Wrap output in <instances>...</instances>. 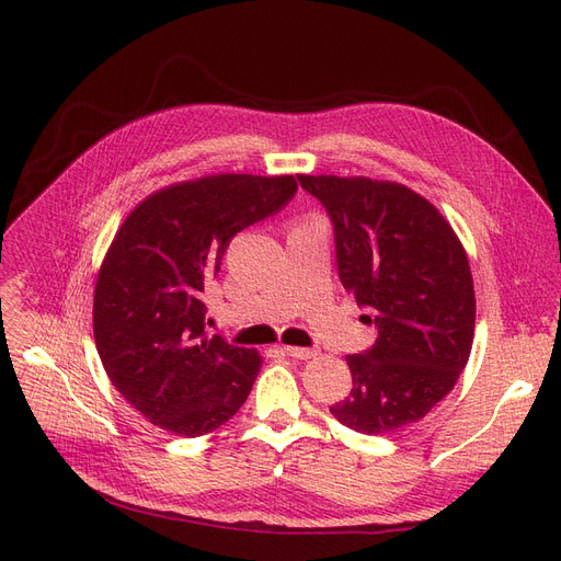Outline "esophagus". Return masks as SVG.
Returning <instances> with one entry per match:
<instances>
[{"label":"esophagus","mask_w":561,"mask_h":561,"mask_svg":"<svg viewBox=\"0 0 561 561\" xmlns=\"http://www.w3.org/2000/svg\"><path fill=\"white\" fill-rule=\"evenodd\" d=\"M284 352L293 359H313L318 355L316 347H298V345H284Z\"/></svg>","instance_id":"1"}]
</instances>
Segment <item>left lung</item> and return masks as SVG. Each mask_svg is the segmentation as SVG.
Wrapping results in <instances>:
<instances>
[{
    "label": "left lung",
    "mask_w": 561,
    "mask_h": 561,
    "mask_svg": "<svg viewBox=\"0 0 561 561\" xmlns=\"http://www.w3.org/2000/svg\"><path fill=\"white\" fill-rule=\"evenodd\" d=\"M298 182L328 209L341 284L377 328L370 350L345 357L352 391L330 411L362 434L425 419L455 389L473 347L476 290L461 241L430 199L398 182Z\"/></svg>",
    "instance_id": "1"
}]
</instances>
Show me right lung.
Segmentation results:
<instances>
[{"instance_id": "add662e5", "label": "right lung", "mask_w": 561, "mask_h": 561, "mask_svg": "<svg viewBox=\"0 0 561 561\" xmlns=\"http://www.w3.org/2000/svg\"><path fill=\"white\" fill-rule=\"evenodd\" d=\"M290 174H209L147 195L100 265L93 334L111 385L157 427L202 436L248 400L256 350L206 334L204 293L241 229L296 195Z\"/></svg>"}]
</instances>
